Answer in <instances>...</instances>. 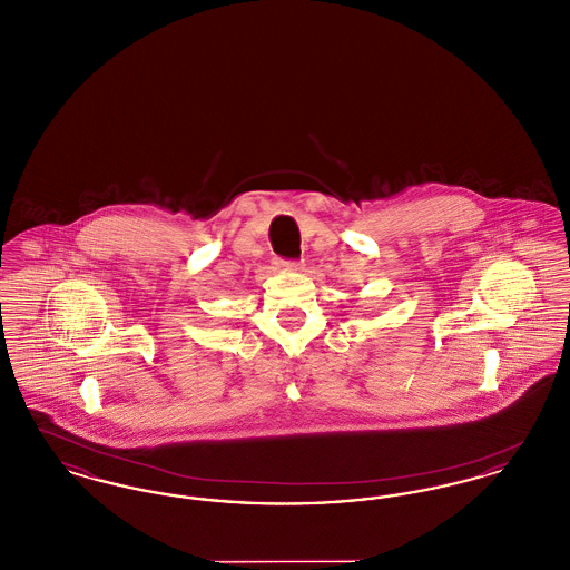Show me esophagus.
Segmentation results:
<instances>
[{"instance_id": "34e87169", "label": "esophagus", "mask_w": 570, "mask_h": 570, "mask_svg": "<svg viewBox=\"0 0 570 570\" xmlns=\"http://www.w3.org/2000/svg\"><path fill=\"white\" fill-rule=\"evenodd\" d=\"M279 267H282L284 272H301V269H303V263H298V261H279Z\"/></svg>"}]
</instances>
